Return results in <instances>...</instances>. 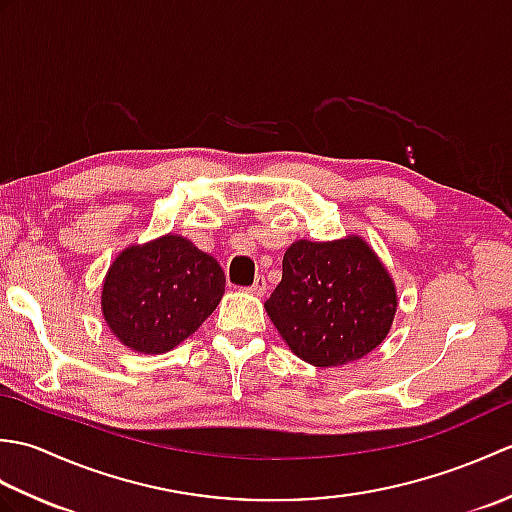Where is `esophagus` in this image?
I'll return each instance as SVG.
<instances>
[{"mask_svg": "<svg viewBox=\"0 0 512 512\" xmlns=\"http://www.w3.org/2000/svg\"><path fill=\"white\" fill-rule=\"evenodd\" d=\"M266 290H268V284H266V277H264V275H259V277L253 281V286L248 288L250 295H255V297H264Z\"/></svg>", "mask_w": 512, "mask_h": 512, "instance_id": "obj_1", "label": "esophagus"}]
</instances>
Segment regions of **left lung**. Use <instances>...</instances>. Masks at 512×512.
Masks as SVG:
<instances>
[{"label": "left lung", "mask_w": 512, "mask_h": 512, "mask_svg": "<svg viewBox=\"0 0 512 512\" xmlns=\"http://www.w3.org/2000/svg\"><path fill=\"white\" fill-rule=\"evenodd\" d=\"M281 339L301 361L339 367L385 341L398 308L394 279L363 237L299 239L264 303Z\"/></svg>", "instance_id": "8db88e82"}]
</instances>
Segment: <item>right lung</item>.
Wrapping results in <instances>:
<instances>
[{
  "mask_svg": "<svg viewBox=\"0 0 512 512\" xmlns=\"http://www.w3.org/2000/svg\"><path fill=\"white\" fill-rule=\"evenodd\" d=\"M224 270L187 237L129 246L103 281L107 328L129 350L165 354L200 328L224 295Z\"/></svg>",
  "mask_w": 512,
  "mask_h": 512,
  "instance_id": "right-lung-1",
  "label": "right lung"
}]
</instances>
